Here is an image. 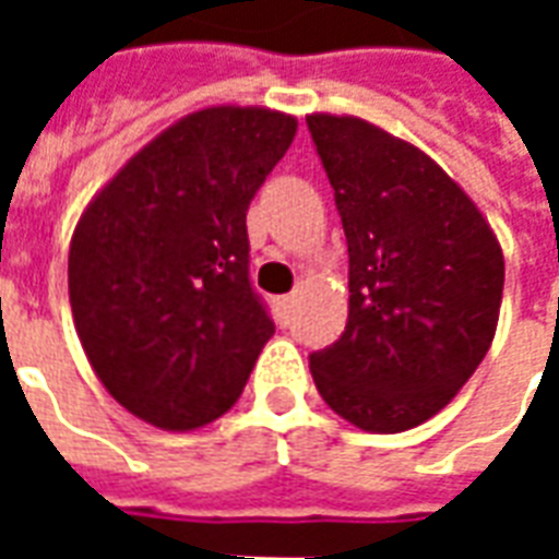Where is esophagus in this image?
<instances>
[{
  "mask_svg": "<svg viewBox=\"0 0 559 559\" xmlns=\"http://www.w3.org/2000/svg\"><path fill=\"white\" fill-rule=\"evenodd\" d=\"M275 305H278L281 314H287V308L293 305V296H278V299H275Z\"/></svg>",
  "mask_w": 559,
  "mask_h": 559,
  "instance_id": "esophagus-1",
  "label": "esophagus"
}]
</instances>
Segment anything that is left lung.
Segmentation results:
<instances>
[{
  "instance_id": "left-lung-1",
  "label": "left lung",
  "mask_w": 559,
  "mask_h": 559,
  "mask_svg": "<svg viewBox=\"0 0 559 559\" xmlns=\"http://www.w3.org/2000/svg\"><path fill=\"white\" fill-rule=\"evenodd\" d=\"M308 131L350 254L347 326L311 353V377L356 428L407 431L443 411L491 347L503 248L464 188L407 140L359 116L311 114Z\"/></svg>"
}]
</instances>
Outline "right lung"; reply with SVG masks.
Instances as JSON below:
<instances>
[{
	"mask_svg": "<svg viewBox=\"0 0 559 559\" xmlns=\"http://www.w3.org/2000/svg\"><path fill=\"white\" fill-rule=\"evenodd\" d=\"M296 126L269 107L188 114L83 209L68 251L74 329L138 419L194 431L242 395L275 332L248 281L245 212Z\"/></svg>",
	"mask_w": 559,
	"mask_h": 559,
	"instance_id": "1",
	"label": "right lung"
}]
</instances>
